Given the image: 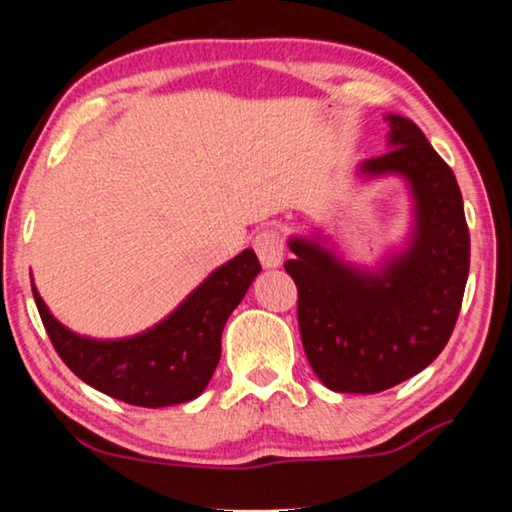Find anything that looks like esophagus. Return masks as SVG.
I'll return each instance as SVG.
<instances>
[{"instance_id":"34e87169","label":"esophagus","mask_w":512,"mask_h":512,"mask_svg":"<svg viewBox=\"0 0 512 512\" xmlns=\"http://www.w3.org/2000/svg\"><path fill=\"white\" fill-rule=\"evenodd\" d=\"M251 247H254L258 261H261L265 268H277L279 263L284 261V237L277 228H261L251 240Z\"/></svg>"}]
</instances>
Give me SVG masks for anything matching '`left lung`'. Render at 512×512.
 Here are the masks:
<instances>
[{"label": "left lung", "mask_w": 512, "mask_h": 512, "mask_svg": "<svg viewBox=\"0 0 512 512\" xmlns=\"http://www.w3.org/2000/svg\"><path fill=\"white\" fill-rule=\"evenodd\" d=\"M391 149L363 174H403L415 237L380 275L356 272L317 242L291 240L298 326L314 375L333 391L377 394L424 370L457 324L471 265L464 200L450 165L415 123L387 116Z\"/></svg>", "instance_id": "8db88e82"}]
</instances>
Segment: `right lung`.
I'll return each mask as SVG.
<instances>
[{
    "mask_svg": "<svg viewBox=\"0 0 512 512\" xmlns=\"http://www.w3.org/2000/svg\"><path fill=\"white\" fill-rule=\"evenodd\" d=\"M258 272L254 251H242L214 270L165 321L125 340L81 338L48 312L34 286L32 293L55 352L76 377L123 403L165 408L205 391L221 359L223 326Z\"/></svg>",
    "mask_w": 512,
    "mask_h": 512,
    "instance_id": "1",
    "label": "right lung"
}]
</instances>
